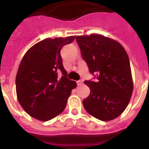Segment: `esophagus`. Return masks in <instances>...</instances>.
Listing matches in <instances>:
<instances>
[{"instance_id": "1", "label": "esophagus", "mask_w": 149, "mask_h": 149, "mask_svg": "<svg viewBox=\"0 0 149 149\" xmlns=\"http://www.w3.org/2000/svg\"><path fill=\"white\" fill-rule=\"evenodd\" d=\"M77 86H81V85L83 84V81H77Z\"/></svg>"}]
</instances>
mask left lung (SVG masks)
<instances>
[{
  "label": "left lung",
  "instance_id": "left-lung-1",
  "mask_svg": "<svg viewBox=\"0 0 149 149\" xmlns=\"http://www.w3.org/2000/svg\"><path fill=\"white\" fill-rule=\"evenodd\" d=\"M76 40L89 72L97 78L84 81L90 89L84 108L99 120H113L125 110L134 89L127 52L117 41L100 34L77 36Z\"/></svg>",
  "mask_w": 149,
  "mask_h": 149
}]
</instances>
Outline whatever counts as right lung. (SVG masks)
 <instances>
[{"instance_id":"add662e5","label":"right lung","mask_w":149,"mask_h":149,"mask_svg":"<svg viewBox=\"0 0 149 149\" xmlns=\"http://www.w3.org/2000/svg\"><path fill=\"white\" fill-rule=\"evenodd\" d=\"M75 37L48 38L34 45L24 55L15 78L16 94L21 106L30 116L46 122L65 108L77 84L67 78L60 50Z\"/></svg>"}]
</instances>
